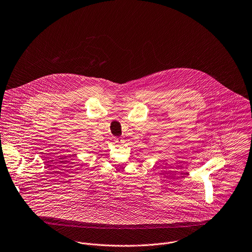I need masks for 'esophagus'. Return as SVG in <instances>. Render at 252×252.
I'll use <instances>...</instances> for the list:
<instances>
[{"mask_svg": "<svg viewBox=\"0 0 252 252\" xmlns=\"http://www.w3.org/2000/svg\"><path fill=\"white\" fill-rule=\"evenodd\" d=\"M114 141L116 142V143H123L124 142V140L121 138V137H118V138H115L114 139Z\"/></svg>", "mask_w": 252, "mask_h": 252, "instance_id": "esophagus-1", "label": "esophagus"}]
</instances>
